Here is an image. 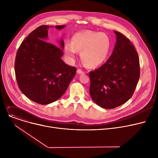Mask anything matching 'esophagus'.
Returning <instances> with one entry per match:
<instances>
[{"label": "esophagus", "mask_w": 158, "mask_h": 158, "mask_svg": "<svg viewBox=\"0 0 158 158\" xmlns=\"http://www.w3.org/2000/svg\"><path fill=\"white\" fill-rule=\"evenodd\" d=\"M77 73L78 74H84V73H85V72H84L83 71H82V70H80V69H78V70H77Z\"/></svg>", "instance_id": "34e87169"}]
</instances>
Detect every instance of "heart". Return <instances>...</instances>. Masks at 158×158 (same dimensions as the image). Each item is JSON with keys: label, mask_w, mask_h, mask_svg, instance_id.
Returning a JSON list of instances; mask_svg holds the SVG:
<instances>
[{"label": "heart", "mask_w": 158, "mask_h": 158, "mask_svg": "<svg viewBox=\"0 0 158 158\" xmlns=\"http://www.w3.org/2000/svg\"><path fill=\"white\" fill-rule=\"evenodd\" d=\"M111 48L110 37L105 33L92 31L77 32L70 41L64 44V52L69 61H73L78 52L81 58L88 67H97L106 62Z\"/></svg>", "instance_id": "obj_1"}]
</instances>
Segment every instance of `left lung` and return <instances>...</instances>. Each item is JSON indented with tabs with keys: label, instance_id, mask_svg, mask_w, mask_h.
Listing matches in <instances>:
<instances>
[{
	"label": "left lung",
	"instance_id": "left-lung-1",
	"mask_svg": "<svg viewBox=\"0 0 158 158\" xmlns=\"http://www.w3.org/2000/svg\"><path fill=\"white\" fill-rule=\"evenodd\" d=\"M117 41L113 51L100 68L90 72L89 94L104 109H113L129 101L139 78V61L130 40L113 31Z\"/></svg>",
	"mask_w": 158,
	"mask_h": 158
}]
</instances>
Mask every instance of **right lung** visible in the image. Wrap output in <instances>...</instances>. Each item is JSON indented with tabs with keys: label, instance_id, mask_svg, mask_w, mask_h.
<instances>
[{
	"label": "right lung",
	"instance_id": "add662e5",
	"mask_svg": "<svg viewBox=\"0 0 158 158\" xmlns=\"http://www.w3.org/2000/svg\"><path fill=\"white\" fill-rule=\"evenodd\" d=\"M53 27L44 25L31 32L18 49L15 63L21 92L30 100L44 105L58 100L76 73L74 66L61 59L63 40L60 39L59 47L47 42L48 29ZM65 27L56 26L55 28L60 31Z\"/></svg>",
	"mask_w": 158,
	"mask_h": 158
}]
</instances>
